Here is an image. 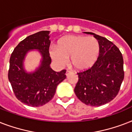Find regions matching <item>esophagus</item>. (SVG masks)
<instances>
[{"label":"esophagus","instance_id":"1","mask_svg":"<svg viewBox=\"0 0 132 132\" xmlns=\"http://www.w3.org/2000/svg\"><path fill=\"white\" fill-rule=\"evenodd\" d=\"M71 73H72V72H71V71L67 70H66V75L67 77H68V75H70V74H71Z\"/></svg>","mask_w":132,"mask_h":132}]
</instances>
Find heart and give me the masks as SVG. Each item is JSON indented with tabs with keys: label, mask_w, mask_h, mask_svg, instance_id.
<instances>
[{
	"label": "heart",
	"mask_w": 132,
	"mask_h": 132,
	"mask_svg": "<svg viewBox=\"0 0 132 132\" xmlns=\"http://www.w3.org/2000/svg\"><path fill=\"white\" fill-rule=\"evenodd\" d=\"M52 59L58 64L63 65L70 57V64L79 71L91 68L98 60L100 44L93 37L84 36H68L61 38L57 48L50 51Z\"/></svg>",
	"instance_id": "obj_1"
}]
</instances>
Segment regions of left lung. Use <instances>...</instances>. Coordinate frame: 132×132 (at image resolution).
I'll return each mask as SVG.
<instances>
[{
	"mask_svg": "<svg viewBox=\"0 0 132 132\" xmlns=\"http://www.w3.org/2000/svg\"><path fill=\"white\" fill-rule=\"evenodd\" d=\"M100 44V54L96 63L87 70L77 72L75 88L77 98L90 106H100L114 99L124 79L123 58L117 46L105 38L91 32Z\"/></svg>",
	"mask_w": 132,
	"mask_h": 132,
	"instance_id": "1",
	"label": "left lung"
}]
</instances>
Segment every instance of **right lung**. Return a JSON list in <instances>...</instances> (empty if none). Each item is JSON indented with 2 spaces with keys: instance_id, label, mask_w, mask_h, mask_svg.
<instances>
[{
  "instance_id": "obj_1",
  "label": "right lung",
  "mask_w": 132,
  "mask_h": 132,
  "mask_svg": "<svg viewBox=\"0 0 132 132\" xmlns=\"http://www.w3.org/2000/svg\"><path fill=\"white\" fill-rule=\"evenodd\" d=\"M48 31L28 36L14 48L9 60L8 79L15 96L29 106L39 107L47 103L55 94L58 84L66 79V70L55 72L50 67ZM36 49L42 55L40 66L34 72L27 73L23 62L26 53Z\"/></svg>"
}]
</instances>
